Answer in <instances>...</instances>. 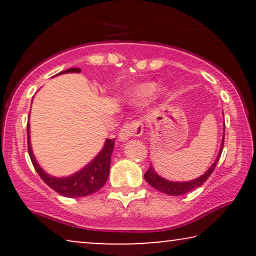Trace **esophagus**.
Segmentation results:
<instances>
[{"label":"esophagus","instance_id":"1","mask_svg":"<svg viewBox=\"0 0 256 256\" xmlns=\"http://www.w3.org/2000/svg\"><path fill=\"white\" fill-rule=\"evenodd\" d=\"M143 134V124L140 120H135L132 122H127L118 134L120 141H127L128 138H134V136H141Z\"/></svg>","mask_w":256,"mask_h":256}]
</instances>
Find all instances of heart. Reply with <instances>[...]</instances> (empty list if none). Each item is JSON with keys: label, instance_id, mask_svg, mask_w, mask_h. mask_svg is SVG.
Returning a JSON list of instances; mask_svg holds the SVG:
<instances>
[{"label": "heart", "instance_id": "obj_1", "mask_svg": "<svg viewBox=\"0 0 256 256\" xmlns=\"http://www.w3.org/2000/svg\"><path fill=\"white\" fill-rule=\"evenodd\" d=\"M157 92V85L152 82L143 84L135 90V96L138 98H149L152 96Z\"/></svg>", "mask_w": 256, "mask_h": 256}]
</instances>
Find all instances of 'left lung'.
<instances>
[{
	"label": "left lung",
	"instance_id": "left-lung-1",
	"mask_svg": "<svg viewBox=\"0 0 256 256\" xmlns=\"http://www.w3.org/2000/svg\"><path fill=\"white\" fill-rule=\"evenodd\" d=\"M224 141H225V129H224V138H222V148H220V152L218 154V156H216V162L212 164V166L210 168V169L206 171L204 174H202V176L198 177L197 180H191V182H184V183H177V182L166 180H164V178L160 177L158 174L155 172V170L152 169V166H150L148 171L144 174L146 180L148 182V183L152 185L154 188H156V190H158L160 192H163V194H169V196H182V194H188V192H190L192 190H194V188L202 186V185L204 184L205 182L208 180V177L212 174L213 170H214L216 163H218V160L220 158V156H222Z\"/></svg>",
	"mask_w": 256,
	"mask_h": 256
}]
</instances>
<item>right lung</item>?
Segmentation results:
<instances>
[{
    "mask_svg": "<svg viewBox=\"0 0 256 256\" xmlns=\"http://www.w3.org/2000/svg\"><path fill=\"white\" fill-rule=\"evenodd\" d=\"M76 72L80 73L82 70L72 68L65 70L62 73H70ZM28 130V152H29L31 162H32L34 169L37 174H40L42 180L45 182L48 186H50L52 190L58 192L59 194L64 196V197L70 198H78V197H86L94 194V192L99 191L101 188L106 184L107 178L110 176V156L114 150L115 138H107L104 143V148L101 152L98 154V156L94 158L90 164H87L85 168L78 172L72 174L70 177L65 178H56L50 174H45L42 168L38 166V163L34 160L32 150L30 146V136H29V124L26 126Z\"/></svg>",
    "mask_w": 256,
    "mask_h": 256,
    "instance_id": "obj_1",
    "label": "right lung"
}]
</instances>
